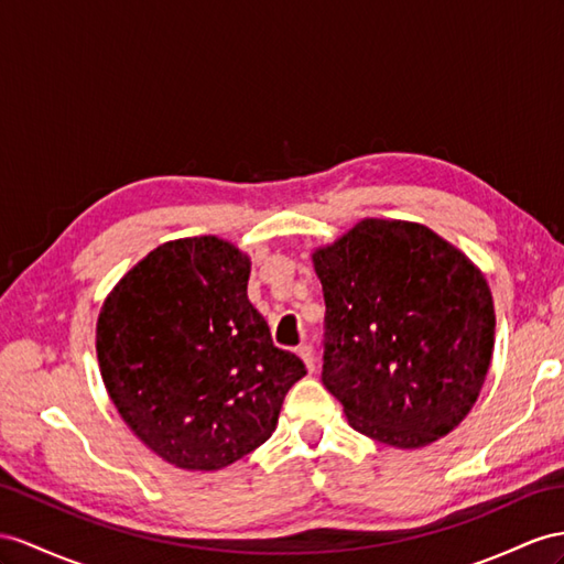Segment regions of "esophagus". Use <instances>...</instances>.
Returning <instances> with one entry per match:
<instances>
[{"label": "esophagus", "mask_w": 564, "mask_h": 564, "mask_svg": "<svg viewBox=\"0 0 564 564\" xmlns=\"http://www.w3.org/2000/svg\"><path fill=\"white\" fill-rule=\"evenodd\" d=\"M297 355H300V359H302V362H305L307 371L312 373V371L316 369V362H314V352H312V348H310V345H302V348L297 350Z\"/></svg>", "instance_id": "obj_1"}]
</instances>
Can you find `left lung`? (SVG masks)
Returning <instances> with one entry per match:
<instances>
[{
    "label": "left lung",
    "instance_id": "1",
    "mask_svg": "<svg viewBox=\"0 0 564 564\" xmlns=\"http://www.w3.org/2000/svg\"><path fill=\"white\" fill-rule=\"evenodd\" d=\"M326 302L322 381L355 431L400 451L447 436L494 357L481 269L424 224L362 219L312 252Z\"/></svg>",
    "mask_w": 564,
    "mask_h": 564
}]
</instances>
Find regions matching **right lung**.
Instances as JSON below:
<instances>
[{"mask_svg": "<svg viewBox=\"0 0 564 564\" xmlns=\"http://www.w3.org/2000/svg\"><path fill=\"white\" fill-rule=\"evenodd\" d=\"M250 257L216 236L159 245L97 316V362L121 420L154 455L216 471L262 445L307 369L248 300Z\"/></svg>", "mask_w": 564, "mask_h": 564, "instance_id": "right-lung-1", "label": "right lung"}]
</instances>
